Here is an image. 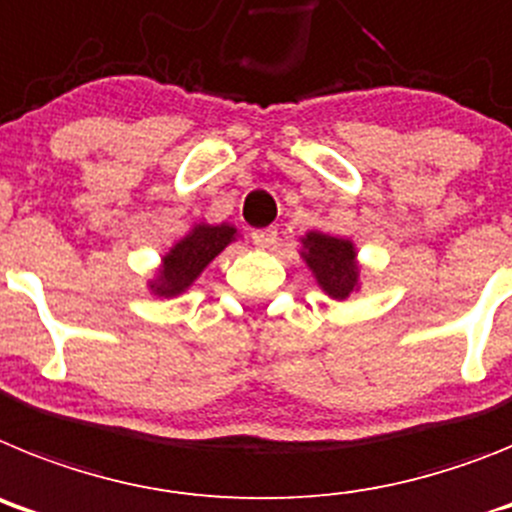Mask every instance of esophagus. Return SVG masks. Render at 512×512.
Returning <instances> with one entry per match:
<instances>
[{
  "mask_svg": "<svg viewBox=\"0 0 512 512\" xmlns=\"http://www.w3.org/2000/svg\"><path fill=\"white\" fill-rule=\"evenodd\" d=\"M275 239H278V229H275V226L252 231V242H255L257 247H262V250H268V247H273Z\"/></svg>",
  "mask_w": 512,
  "mask_h": 512,
  "instance_id": "obj_1",
  "label": "esophagus"
}]
</instances>
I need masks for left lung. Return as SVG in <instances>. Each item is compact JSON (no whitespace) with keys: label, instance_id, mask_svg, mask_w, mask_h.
Here are the masks:
<instances>
[{"label":"left lung","instance_id":"8db88e82","mask_svg":"<svg viewBox=\"0 0 512 512\" xmlns=\"http://www.w3.org/2000/svg\"><path fill=\"white\" fill-rule=\"evenodd\" d=\"M304 257L309 268L317 275L319 286L330 293L332 299H345L358 281L355 268V250L348 239H337L330 234L311 231L304 239Z\"/></svg>","mask_w":512,"mask_h":512}]
</instances>
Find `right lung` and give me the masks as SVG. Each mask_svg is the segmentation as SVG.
Listing matches in <instances>:
<instances>
[{"instance_id": "right-lung-1", "label": "right lung", "mask_w": 512, "mask_h": 512, "mask_svg": "<svg viewBox=\"0 0 512 512\" xmlns=\"http://www.w3.org/2000/svg\"><path fill=\"white\" fill-rule=\"evenodd\" d=\"M231 237H234V229L226 224L195 226L188 237L177 242L170 255L164 257V268L159 270V283H154V291L159 296H175L185 291L208 262L231 242Z\"/></svg>"}]
</instances>
